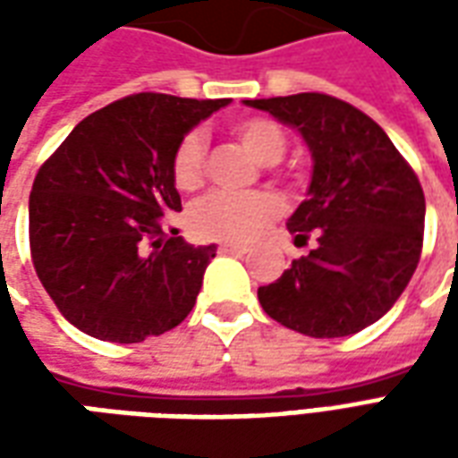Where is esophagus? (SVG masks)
Instances as JSON below:
<instances>
[{
    "label": "esophagus",
    "mask_w": 458,
    "mask_h": 458,
    "mask_svg": "<svg viewBox=\"0 0 458 458\" xmlns=\"http://www.w3.org/2000/svg\"><path fill=\"white\" fill-rule=\"evenodd\" d=\"M218 250L225 252V255H245V252H250V245H242V242H220Z\"/></svg>",
    "instance_id": "obj_1"
}]
</instances>
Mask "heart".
<instances>
[{"label":"heart","mask_w":458,"mask_h":458,"mask_svg":"<svg viewBox=\"0 0 458 458\" xmlns=\"http://www.w3.org/2000/svg\"><path fill=\"white\" fill-rule=\"evenodd\" d=\"M240 144L259 161L277 164L287 151V137L277 122L267 117H245L233 124ZM206 141L200 131H189L174 149L171 179L181 191H193L203 179ZM282 213V203L269 193H230L213 191L189 210V228L206 240H250Z\"/></svg>","instance_id":"b5f03b06"}]
</instances>
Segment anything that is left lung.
<instances>
[{
	"instance_id": "8db88e82",
	"label": "left lung",
	"mask_w": 458,
	"mask_h": 458,
	"mask_svg": "<svg viewBox=\"0 0 458 458\" xmlns=\"http://www.w3.org/2000/svg\"><path fill=\"white\" fill-rule=\"evenodd\" d=\"M297 131L311 154L307 200L289 216L294 242L317 248L258 289L267 317L314 338H341L385 317L412 279L424 193L383 127L321 93L245 100Z\"/></svg>"
}]
</instances>
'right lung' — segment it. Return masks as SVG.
Returning a JSON list of instances; mask_svg holds the SVG:
<instances>
[{
	"label": "right lung",
	"instance_id": "obj_1",
	"mask_svg": "<svg viewBox=\"0 0 458 458\" xmlns=\"http://www.w3.org/2000/svg\"><path fill=\"white\" fill-rule=\"evenodd\" d=\"M225 105L130 95L78 122L38 169L29 199L36 275L83 334L140 344L189 317L216 245L164 233V218L181 210L171 157Z\"/></svg>",
	"mask_w": 458,
	"mask_h": 458
}]
</instances>
